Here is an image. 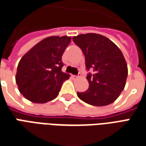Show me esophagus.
<instances>
[{
	"label": "esophagus",
	"mask_w": 146,
	"mask_h": 146,
	"mask_svg": "<svg viewBox=\"0 0 146 146\" xmlns=\"http://www.w3.org/2000/svg\"><path fill=\"white\" fill-rule=\"evenodd\" d=\"M71 77H72L73 79H79V76H77V75H71Z\"/></svg>",
	"instance_id": "obj_1"
}]
</instances>
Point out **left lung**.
<instances>
[{"instance_id": "1", "label": "left lung", "mask_w": 146, "mask_h": 146, "mask_svg": "<svg viewBox=\"0 0 146 146\" xmlns=\"http://www.w3.org/2000/svg\"><path fill=\"white\" fill-rule=\"evenodd\" d=\"M72 39L83 51L86 69L94 70L93 75L86 76L89 88L85 92H77L78 97L96 106L113 102L125 88L128 75L127 63L121 50L100 34H81Z\"/></svg>"}]
</instances>
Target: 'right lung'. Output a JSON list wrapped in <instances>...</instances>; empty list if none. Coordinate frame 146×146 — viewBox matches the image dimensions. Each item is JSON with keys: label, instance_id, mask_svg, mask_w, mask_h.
I'll return each instance as SVG.
<instances>
[{"label": "right lung", "instance_id": "right-lung-1", "mask_svg": "<svg viewBox=\"0 0 146 146\" xmlns=\"http://www.w3.org/2000/svg\"><path fill=\"white\" fill-rule=\"evenodd\" d=\"M71 36H53L40 41L19 62L16 83L25 98L45 103L56 98L70 75L62 71V56Z\"/></svg>", "mask_w": 146, "mask_h": 146}]
</instances>
